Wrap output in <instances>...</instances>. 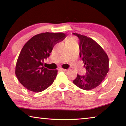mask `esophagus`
Instances as JSON below:
<instances>
[{
    "instance_id": "1",
    "label": "esophagus",
    "mask_w": 126,
    "mask_h": 126,
    "mask_svg": "<svg viewBox=\"0 0 126 126\" xmlns=\"http://www.w3.org/2000/svg\"><path fill=\"white\" fill-rule=\"evenodd\" d=\"M60 69L61 70V71H64V72H67L68 70L67 69H64V68H60Z\"/></svg>"
}]
</instances>
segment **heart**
<instances>
[{"label": "heart", "mask_w": 126, "mask_h": 126, "mask_svg": "<svg viewBox=\"0 0 126 126\" xmlns=\"http://www.w3.org/2000/svg\"><path fill=\"white\" fill-rule=\"evenodd\" d=\"M68 40H69V41H71V42H74V43H76V39H74V38H70V39Z\"/></svg>", "instance_id": "1"}]
</instances>
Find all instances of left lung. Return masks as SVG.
I'll return each mask as SVG.
<instances>
[{"label": "left lung", "instance_id": "obj_1", "mask_svg": "<svg viewBox=\"0 0 126 126\" xmlns=\"http://www.w3.org/2000/svg\"><path fill=\"white\" fill-rule=\"evenodd\" d=\"M79 39V55L86 69V76H80L73 83L82 89L92 90L101 83L109 71V59L101 46L92 38L73 33Z\"/></svg>", "mask_w": 126, "mask_h": 126}]
</instances>
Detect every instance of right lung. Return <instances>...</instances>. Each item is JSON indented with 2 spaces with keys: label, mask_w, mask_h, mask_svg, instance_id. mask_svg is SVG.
<instances>
[{
  "label": "right lung",
  "mask_w": 126,
  "mask_h": 126,
  "mask_svg": "<svg viewBox=\"0 0 126 126\" xmlns=\"http://www.w3.org/2000/svg\"><path fill=\"white\" fill-rule=\"evenodd\" d=\"M65 37L63 33H43L33 36L24 44L17 59L16 75L25 88L40 92L53 83L58 71L44 68L43 62L55 44Z\"/></svg>",
  "instance_id": "obj_1"
}]
</instances>
